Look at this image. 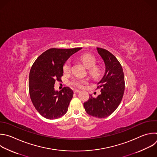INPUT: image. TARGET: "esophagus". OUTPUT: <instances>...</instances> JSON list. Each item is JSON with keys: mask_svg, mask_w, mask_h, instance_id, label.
<instances>
[{"mask_svg": "<svg viewBox=\"0 0 157 157\" xmlns=\"http://www.w3.org/2000/svg\"><path fill=\"white\" fill-rule=\"evenodd\" d=\"M79 92H80V90H77V89H75V90H74V93H75V94L79 93Z\"/></svg>", "mask_w": 157, "mask_h": 157, "instance_id": "1", "label": "esophagus"}]
</instances>
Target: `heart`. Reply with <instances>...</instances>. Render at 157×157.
<instances>
[{
  "label": "heart",
  "instance_id": "1",
  "mask_svg": "<svg viewBox=\"0 0 157 157\" xmlns=\"http://www.w3.org/2000/svg\"><path fill=\"white\" fill-rule=\"evenodd\" d=\"M80 60L84 64V65L89 69V73L90 76L94 78H98L101 75V69L99 67L95 66L96 59L95 57L90 54H83L79 57ZM71 64L69 60L67 61L63 65V71L65 73H68L70 71ZM86 79H81L76 78L72 81V85L77 87H81L83 84L86 83Z\"/></svg>",
  "mask_w": 157,
  "mask_h": 157
}]
</instances>
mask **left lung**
<instances>
[{"label": "left lung", "mask_w": 157, "mask_h": 157, "mask_svg": "<svg viewBox=\"0 0 157 157\" xmlns=\"http://www.w3.org/2000/svg\"><path fill=\"white\" fill-rule=\"evenodd\" d=\"M97 50L105 66V72L98 82L97 88H100L101 93L96 98L90 95L84 103V107L89 115L104 118L113 113L121 103L125 87L124 78L120 63L112 53L98 47Z\"/></svg>", "instance_id": "8db88e82"}]
</instances>
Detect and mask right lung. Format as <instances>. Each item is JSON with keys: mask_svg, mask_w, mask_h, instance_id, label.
Returning a JSON list of instances; mask_svg holds the SVG:
<instances>
[{"mask_svg": "<svg viewBox=\"0 0 157 157\" xmlns=\"http://www.w3.org/2000/svg\"><path fill=\"white\" fill-rule=\"evenodd\" d=\"M81 48H52L45 51L33 63L29 72V95L35 109L43 117L57 119L67 112L73 91L65 87L59 92L55 90L54 84L56 80H61L67 60Z\"/></svg>", "mask_w": 157, "mask_h": 157, "instance_id": "add662e5", "label": "right lung"}]
</instances>
